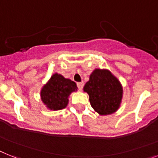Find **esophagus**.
Here are the masks:
<instances>
[{"label":"esophagus","mask_w":158,"mask_h":158,"mask_svg":"<svg viewBox=\"0 0 158 158\" xmlns=\"http://www.w3.org/2000/svg\"><path fill=\"white\" fill-rule=\"evenodd\" d=\"M83 85H84V83H83V82H81V83H77V87H78V88H79V90L83 89Z\"/></svg>","instance_id":"obj_1"}]
</instances>
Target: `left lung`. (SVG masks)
I'll return each instance as SVG.
<instances>
[{
    "instance_id": "8db88e82",
    "label": "left lung",
    "mask_w": 158,
    "mask_h": 158,
    "mask_svg": "<svg viewBox=\"0 0 158 158\" xmlns=\"http://www.w3.org/2000/svg\"><path fill=\"white\" fill-rule=\"evenodd\" d=\"M83 91L89 95L91 107L101 116L116 112L120 108L123 88L120 81L105 69H95Z\"/></svg>"
}]
</instances>
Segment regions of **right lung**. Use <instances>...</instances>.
Wrapping results in <instances>:
<instances>
[{
  "label": "right lung",
  "mask_w": 158,
  "mask_h": 158,
  "mask_svg": "<svg viewBox=\"0 0 158 158\" xmlns=\"http://www.w3.org/2000/svg\"><path fill=\"white\" fill-rule=\"evenodd\" d=\"M77 91L76 83L55 73L41 90V99L46 108L53 111L65 108L68 104L69 95Z\"/></svg>",
  "instance_id": "1"
}]
</instances>
